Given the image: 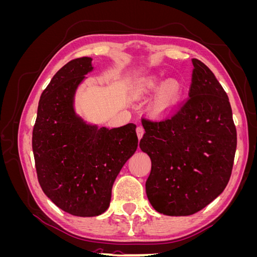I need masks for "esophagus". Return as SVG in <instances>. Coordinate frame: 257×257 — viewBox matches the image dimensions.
<instances>
[{
  "instance_id": "1",
  "label": "esophagus",
  "mask_w": 257,
  "mask_h": 257,
  "mask_svg": "<svg viewBox=\"0 0 257 257\" xmlns=\"http://www.w3.org/2000/svg\"><path fill=\"white\" fill-rule=\"evenodd\" d=\"M136 133H137L138 139H139V141H141L142 137H143V135H144V133H145V130H144V127H143V126H138V127L136 128Z\"/></svg>"
}]
</instances>
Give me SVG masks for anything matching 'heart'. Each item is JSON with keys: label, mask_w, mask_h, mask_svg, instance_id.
<instances>
[{"label": "heart", "mask_w": 257, "mask_h": 257, "mask_svg": "<svg viewBox=\"0 0 257 257\" xmlns=\"http://www.w3.org/2000/svg\"><path fill=\"white\" fill-rule=\"evenodd\" d=\"M158 89L159 91L150 104L149 110L154 118H163L177 108L182 95V85L178 80L170 79L164 82L161 76L151 75L139 84L138 91L142 95H148Z\"/></svg>", "instance_id": "obj_1"}]
</instances>
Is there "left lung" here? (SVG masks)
<instances>
[{"label": "left lung", "instance_id": "obj_1", "mask_svg": "<svg viewBox=\"0 0 257 257\" xmlns=\"http://www.w3.org/2000/svg\"><path fill=\"white\" fill-rule=\"evenodd\" d=\"M192 62L188 99L165 119H142L139 147L152 162L146 193L166 215L205 208L226 188L234 165L237 132L228 96L207 65Z\"/></svg>", "mask_w": 257, "mask_h": 257}]
</instances>
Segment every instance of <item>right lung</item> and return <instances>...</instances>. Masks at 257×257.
<instances>
[{"label": "right lung", "mask_w": 257, "mask_h": 257, "mask_svg": "<svg viewBox=\"0 0 257 257\" xmlns=\"http://www.w3.org/2000/svg\"><path fill=\"white\" fill-rule=\"evenodd\" d=\"M91 58L69 61L52 77L38 103L32 148L38 182L63 211L95 216L109 207L116 176L138 146L136 125H88L74 111V95Z\"/></svg>", "instance_id": "1"}]
</instances>
